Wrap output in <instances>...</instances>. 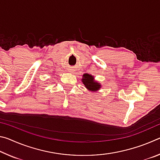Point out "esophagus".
<instances>
[{
	"instance_id": "esophagus-1",
	"label": "esophagus",
	"mask_w": 160,
	"mask_h": 160,
	"mask_svg": "<svg viewBox=\"0 0 160 160\" xmlns=\"http://www.w3.org/2000/svg\"><path fill=\"white\" fill-rule=\"evenodd\" d=\"M69 72H72V71H69Z\"/></svg>"
}]
</instances>
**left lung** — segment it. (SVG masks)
Wrapping results in <instances>:
<instances>
[{
    "instance_id": "1",
    "label": "left lung",
    "mask_w": 160,
    "mask_h": 160,
    "mask_svg": "<svg viewBox=\"0 0 160 160\" xmlns=\"http://www.w3.org/2000/svg\"><path fill=\"white\" fill-rule=\"evenodd\" d=\"M82 82L88 90L96 92L101 88V85L94 80V76L88 73H85L82 75Z\"/></svg>"
}]
</instances>
